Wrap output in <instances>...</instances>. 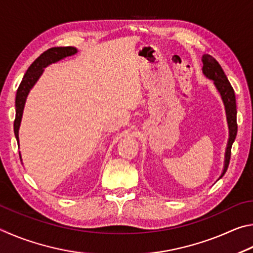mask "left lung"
<instances>
[{"label":"left lung","instance_id":"1","mask_svg":"<svg viewBox=\"0 0 253 253\" xmlns=\"http://www.w3.org/2000/svg\"><path fill=\"white\" fill-rule=\"evenodd\" d=\"M203 63V73L207 78L213 80L214 84L218 91L222 96L223 103L227 111V119L229 123L230 130V138L228 141L227 152H225V161H224V169L220 178H222L225 172L228 170L230 158H231V148L234 139L237 136L238 124H237V104H236V94H234L233 87L230 84L227 75L224 74L222 68L218 63L214 57H212L209 54H205L202 56Z\"/></svg>","mask_w":253,"mask_h":253}]
</instances>
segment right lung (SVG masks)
<instances>
[{"label": "right lung", "mask_w": 253, "mask_h": 253, "mask_svg": "<svg viewBox=\"0 0 253 253\" xmlns=\"http://www.w3.org/2000/svg\"><path fill=\"white\" fill-rule=\"evenodd\" d=\"M77 51H78L77 48L72 46L51 47L45 52H43L42 54L29 66V69L26 70L23 80H22L19 87H17L16 97H15L16 113H15V120H14V134L17 142H19V127H20L22 114H23L25 100L31 90V87H32L35 84V82L38 81V79L40 78V75L42 74L43 69L45 68V66H47L51 63H54V62L60 61L61 59H63V57L73 55L77 53Z\"/></svg>", "instance_id": "1"}]
</instances>
